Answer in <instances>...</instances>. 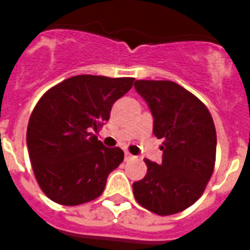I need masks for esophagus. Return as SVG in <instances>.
<instances>
[{
    "label": "esophagus",
    "instance_id": "esophagus-1",
    "mask_svg": "<svg viewBox=\"0 0 250 250\" xmlns=\"http://www.w3.org/2000/svg\"><path fill=\"white\" fill-rule=\"evenodd\" d=\"M125 161H131V159H135V157H134L132 154H130V152H125Z\"/></svg>",
    "mask_w": 250,
    "mask_h": 250
}]
</instances>
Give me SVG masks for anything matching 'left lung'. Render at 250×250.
I'll use <instances>...</instances> for the list:
<instances>
[{
    "label": "left lung",
    "instance_id": "left-lung-1",
    "mask_svg": "<svg viewBox=\"0 0 250 250\" xmlns=\"http://www.w3.org/2000/svg\"><path fill=\"white\" fill-rule=\"evenodd\" d=\"M134 87L151 111L154 135L163 139L162 162L145 159L147 174L132 185L134 197L155 214H175L202 195L213 174L214 122L206 105L177 83L136 80Z\"/></svg>",
    "mask_w": 250,
    "mask_h": 250
}]
</instances>
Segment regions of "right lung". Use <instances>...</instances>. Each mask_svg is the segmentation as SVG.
Returning a JSON list of instances; mask_svg holds the SVG:
<instances>
[{
    "instance_id": "obj_1",
    "label": "right lung",
    "mask_w": 250,
    "mask_h": 250,
    "mask_svg": "<svg viewBox=\"0 0 250 250\" xmlns=\"http://www.w3.org/2000/svg\"><path fill=\"white\" fill-rule=\"evenodd\" d=\"M134 77L79 75L48 89L30 115L26 145L39 186L53 202L76 206L103 193L109 173L123 162L119 147L93 134Z\"/></svg>"
}]
</instances>
